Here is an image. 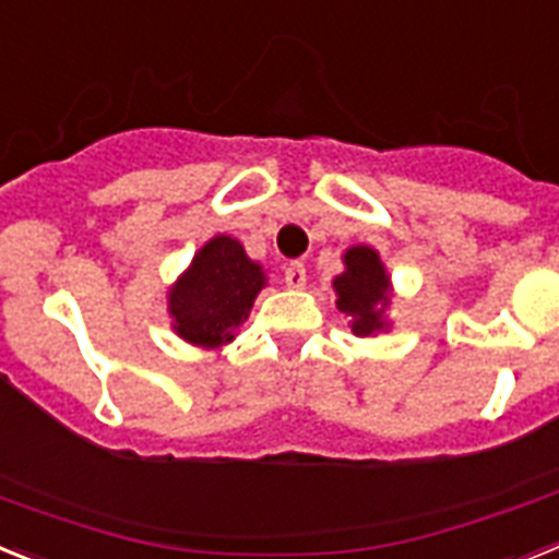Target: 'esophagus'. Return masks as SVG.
<instances>
[{
	"mask_svg": "<svg viewBox=\"0 0 559 559\" xmlns=\"http://www.w3.org/2000/svg\"><path fill=\"white\" fill-rule=\"evenodd\" d=\"M284 281L289 289H304V286H307V266L300 264V261H293V264L284 270Z\"/></svg>",
	"mask_w": 559,
	"mask_h": 559,
	"instance_id": "esophagus-1",
	"label": "esophagus"
}]
</instances>
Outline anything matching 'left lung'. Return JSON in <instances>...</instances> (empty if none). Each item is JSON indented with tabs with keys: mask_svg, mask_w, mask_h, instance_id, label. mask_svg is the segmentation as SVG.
<instances>
[{
	"mask_svg": "<svg viewBox=\"0 0 559 559\" xmlns=\"http://www.w3.org/2000/svg\"><path fill=\"white\" fill-rule=\"evenodd\" d=\"M346 273L334 278L337 309L352 318V332L357 337L388 329L385 309L391 304V278L385 273L380 252L368 245L348 247L343 255Z\"/></svg>",
	"mask_w": 559,
	"mask_h": 559,
	"instance_id": "obj_1",
	"label": "left lung"
}]
</instances>
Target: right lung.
Here are the masks:
<instances>
[{"label":"right lung","mask_w":559,"mask_h":559,"mask_svg":"<svg viewBox=\"0 0 559 559\" xmlns=\"http://www.w3.org/2000/svg\"><path fill=\"white\" fill-rule=\"evenodd\" d=\"M266 284L261 264L230 236H213L168 293L174 332L199 348L230 343Z\"/></svg>","instance_id":"obj_1"}]
</instances>
